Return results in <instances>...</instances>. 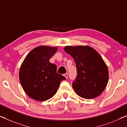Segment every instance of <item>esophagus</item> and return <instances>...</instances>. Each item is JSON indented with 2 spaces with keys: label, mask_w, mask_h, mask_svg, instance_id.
Returning <instances> with one entry per match:
<instances>
[{
  "label": "esophagus",
  "mask_w": 127,
  "mask_h": 127,
  "mask_svg": "<svg viewBox=\"0 0 127 127\" xmlns=\"http://www.w3.org/2000/svg\"><path fill=\"white\" fill-rule=\"evenodd\" d=\"M64 77H65L66 79L67 78V77H68V74L67 73H66V74H64Z\"/></svg>",
  "instance_id": "34e87169"
}]
</instances>
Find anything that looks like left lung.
<instances>
[{
    "label": "left lung",
    "mask_w": 127,
    "mask_h": 127,
    "mask_svg": "<svg viewBox=\"0 0 127 127\" xmlns=\"http://www.w3.org/2000/svg\"><path fill=\"white\" fill-rule=\"evenodd\" d=\"M65 51L74 58L77 75L73 87L83 98H95L103 93L108 81V70L102 58L89 46H67Z\"/></svg>",
    "instance_id": "1"
}]
</instances>
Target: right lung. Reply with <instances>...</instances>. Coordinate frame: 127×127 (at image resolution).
Returning <instances> with one entry per match:
<instances>
[{
  "label": "right lung",
  "instance_id": "right-lung-1",
  "mask_svg": "<svg viewBox=\"0 0 127 127\" xmlns=\"http://www.w3.org/2000/svg\"><path fill=\"white\" fill-rule=\"evenodd\" d=\"M57 47L40 46L27 54L19 71V79L27 95L37 101H45L57 93L66 78L57 73V66L49 62Z\"/></svg>",
  "mask_w": 127,
  "mask_h": 127
}]
</instances>
